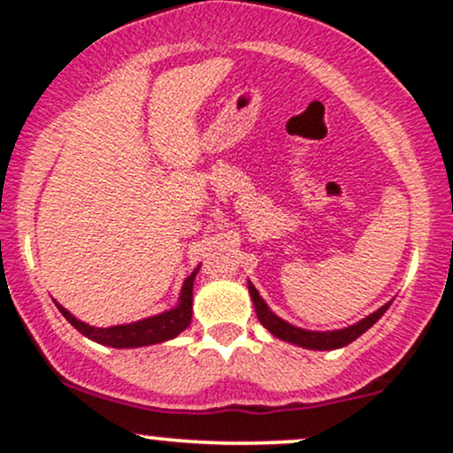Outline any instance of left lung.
<instances>
[{"label":"left lung","mask_w":453,"mask_h":453,"mask_svg":"<svg viewBox=\"0 0 453 453\" xmlns=\"http://www.w3.org/2000/svg\"><path fill=\"white\" fill-rule=\"evenodd\" d=\"M249 294H251L253 298V304H256V313H257V319L262 321V326L266 327V330L273 332L274 336L280 341H288V342H294V345L298 347H306V349H339V347H345L349 345L351 341H356L357 336H362L364 332L368 330L375 321H379V317H381L386 311L389 309V304H383L381 309L375 311L372 315H368L366 319L357 321V324H353L349 327H345V330H332V332H309V330H303V327H296L292 324H288V321H283L280 317H277L273 313V311L268 309L266 303L262 300V296L257 294V289L253 288L251 283H249Z\"/></svg>","instance_id":"left-lung-1"}]
</instances>
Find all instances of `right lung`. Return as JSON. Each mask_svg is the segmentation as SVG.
Here are the masks:
<instances>
[{"label":"right lung","mask_w":453,"mask_h":453,"mask_svg":"<svg viewBox=\"0 0 453 453\" xmlns=\"http://www.w3.org/2000/svg\"><path fill=\"white\" fill-rule=\"evenodd\" d=\"M197 270L189 274L183 283V292H180L179 306L173 311H165V313L149 317V319L134 321L127 326H112V327H93L89 324H82L81 319H76L74 315L67 313L61 304H57V309L61 311V315L76 327L81 334H85L87 339L102 342V345L117 347H142V345H155V342H164L168 339H174L176 334L185 330L191 324V303H194V279Z\"/></svg>","instance_id":"right-lung-1"}]
</instances>
